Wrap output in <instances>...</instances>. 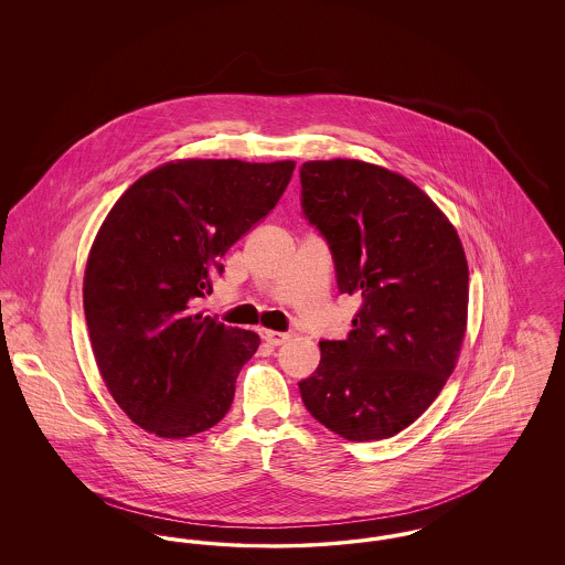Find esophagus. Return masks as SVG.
Masks as SVG:
<instances>
[{"mask_svg": "<svg viewBox=\"0 0 565 565\" xmlns=\"http://www.w3.org/2000/svg\"><path fill=\"white\" fill-rule=\"evenodd\" d=\"M260 337L273 345V348H277V345H284L288 339H290V334L288 332H277V330H267V328H263L260 330Z\"/></svg>", "mask_w": 565, "mask_h": 565, "instance_id": "obj_1", "label": "esophagus"}]
</instances>
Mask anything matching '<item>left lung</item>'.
<instances>
[{"instance_id":"1","label":"left lung","mask_w":565,"mask_h":565,"mask_svg":"<svg viewBox=\"0 0 565 565\" xmlns=\"http://www.w3.org/2000/svg\"><path fill=\"white\" fill-rule=\"evenodd\" d=\"M302 210L330 243L337 284L362 307L345 341L320 343L298 383L328 430L381 440L408 428L456 369L468 263L456 226L401 173L355 159L302 162Z\"/></svg>"}]
</instances>
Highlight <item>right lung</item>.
Returning <instances> with one entry per match:
<instances>
[{
  "mask_svg": "<svg viewBox=\"0 0 565 565\" xmlns=\"http://www.w3.org/2000/svg\"><path fill=\"white\" fill-rule=\"evenodd\" d=\"M295 161L180 159L114 203L84 269V316L116 404L141 430L186 438L231 408L260 337L192 313L220 258L277 205Z\"/></svg>",
  "mask_w": 565,
  "mask_h": 565,
  "instance_id": "obj_1",
  "label": "right lung"
}]
</instances>
